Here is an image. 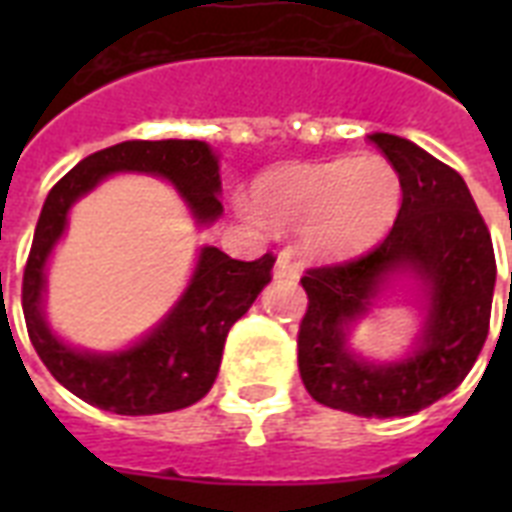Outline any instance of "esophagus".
<instances>
[{
	"label": "esophagus",
	"mask_w": 512,
	"mask_h": 512,
	"mask_svg": "<svg viewBox=\"0 0 512 512\" xmlns=\"http://www.w3.org/2000/svg\"><path fill=\"white\" fill-rule=\"evenodd\" d=\"M273 276H276V279H287V281L300 279V265L292 260V255H289V252H279V257H276V265H273Z\"/></svg>",
	"instance_id": "esophagus-1"
}]
</instances>
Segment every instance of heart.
<instances>
[{
  "label": "heart",
  "mask_w": 512,
  "mask_h": 512,
  "mask_svg": "<svg viewBox=\"0 0 512 512\" xmlns=\"http://www.w3.org/2000/svg\"><path fill=\"white\" fill-rule=\"evenodd\" d=\"M252 220L281 231H305L319 255L342 257L369 247L388 231L401 204V177L380 154L329 162L284 164L255 185Z\"/></svg>",
  "instance_id": "b5f03b06"
}]
</instances>
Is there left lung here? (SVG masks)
Instances as JSON below:
<instances>
[{"mask_svg": "<svg viewBox=\"0 0 512 512\" xmlns=\"http://www.w3.org/2000/svg\"><path fill=\"white\" fill-rule=\"evenodd\" d=\"M369 143L401 177V209L364 255L305 271L297 364L319 404L358 417H409L452 393L476 364L489 335L497 263L484 217L449 164L385 132ZM396 267H412L429 284L426 335L401 365H366L344 348V324Z\"/></svg>", "mask_w": 512, "mask_h": 512, "instance_id": "1", "label": "left lung"}]
</instances>
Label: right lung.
I'll return each instance as SVG.
<instances>
[{"label":"right lung","instance_id":"obj_1","mask_svg":"<svg viewBox=\"0 0 512 512\" xmlns=\"http://www.w3.org/2000/svg\"><path fill=\"white\" fill-rule=\"evenodd\" d=\"M124 170L172 180L201 223H212L223 212L217 196V159L201 140H124L90 154L47 193L23 271V316L44 366L74 396L114 414L175 412L209 393L228 329L271 281L276 257L268 252L247 263L233 260L217 247H204L183 300L146 340L114 356L71 350L42 319L44 263L66 228L68 207L106 175Z\"/></svg>","mask_w":512,"mask_h":512}]
</instances>
